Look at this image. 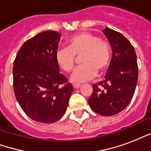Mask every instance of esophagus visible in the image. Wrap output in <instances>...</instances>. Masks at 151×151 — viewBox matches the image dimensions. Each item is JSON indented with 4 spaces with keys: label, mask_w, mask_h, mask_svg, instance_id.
Wrapping results in <instances>:
<instances>
[{
    "label": "esophagus",
    "mask_w": 151,
    "mask_h": 151,
    "mask_svg": "<svg viewBox=\"0 0 151 151\" xmlns=\"http://www.w3.org/2000/svg\"><path fill=\"white\" fill-rule=\"evenodd\" d=\"M73 87L74 88H76V89H77V88H79L81 87V85H80V84H73Z\"/></svg>",
    "instance_id": "obj_1"
}]
</instances>
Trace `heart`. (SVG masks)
I'll return each instance as SVG.
<instances>
[{
	"label": "heart",
	"mask_w": 151,
	"mask_h": 151,
	"mask_svg": "<svg viewBox=\"0 0 151 151\" xmlns=\"http://www.w3.org/2000/svg\"><path fill=\"white\" fill-rule=\"evenodd\" d=\"M68 48L58 49L55 53L56 63L64 71L70 72L75 65L76 57L81 56L82 66L76 69L71 75L73 82L81 83L96 77L98 70L103 72L107 68L111 58L108 42L99 39L90 33H80L68 39Z\"/></svg>",
	"instance_id": "1"
}]
</instances>
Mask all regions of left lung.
Listing matches in <instances>:
<instances>
[{
  "label": "left lung",
  "mask_w": 151,
  "mask_h": 151,
  "mask_svg": "<svg viewBox=\"0 0 151 151\" xmlns=\"http://www.w3.org/2000/svg\"><path fill=\"white\" fill-rule=\"evenodd\" d=\"M103 32L112 48V58L104 81L92 85L93 92L88 102L97 114L113 116L125 109L133 97L138 65L135 49L125 37L108 27Z\"/></svg>",
  "instance_id": "8db88e82"
}]
</instances>
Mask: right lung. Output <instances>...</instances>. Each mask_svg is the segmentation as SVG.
I'll return each mask as SVG.
<instances>
[{
	"label": "right lung",
	"mask_w": 151,
	"mask_h": 151,
	"mask_svg": "<svg viewBox=\"0 0 151 151\" xmlns=\"http://www.w3.org/2000/svg\"><path fill=\"white\" fill-rule=\"evenodd\" d=\"M61 34L48 30L27 40L19 50L13 66L15 98L32 120L50 124L66 112L73 86L59 73L55 59Z\"/></svg>",
	"instance_id": "add662e5"
}]
</instances>
